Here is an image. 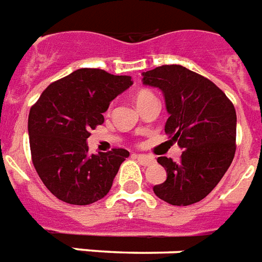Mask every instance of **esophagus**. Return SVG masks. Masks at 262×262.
Here are the masks:
<instances>
[{
	"mask_svg": "<svg viewBox=\"0 0 262 262\" xmlns=\"http://www.w3.org/2000/svg\"><path fill=\"white\" fill-rule=\"evenodd\" d=\"M135 158H137L139 162H141L143 166H147V165H151L154 162V158L152 157L144 156V154H135Z\"/></svg>",
	"mask_w": 262,
	"mask_h": 262,
	"instance_id": "1",
	"label": "esophagus"
}]
</instances>
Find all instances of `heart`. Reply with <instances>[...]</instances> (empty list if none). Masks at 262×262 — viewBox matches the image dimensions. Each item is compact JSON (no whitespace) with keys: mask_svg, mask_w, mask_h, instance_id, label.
<instances>
[{"mask_svg":"<svg viewBox=\"0 0 262 262\" xmlns=\"http://www.w3.org/2000/svg\"><path fill=\"white\" fill-rule=\"evenodd\" d=\"M154 98H156V96L152 95L150 91H139L137 95H135V102H137V105H141L143 102L154 100Z\"/></svg>","mask_w":262,"mask_h":262,"instance_id":"b5f03b06","label":"heart"}]
</instances>
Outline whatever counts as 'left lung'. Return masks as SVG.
Listing matches in <instances>:
<instances>
[{
    "label": "left lung",
    "mask_w": 262,
    "mask_h": 262,
    "mask_svg": "<svg viewBox=\"0 0 262 262\" xmlns=\"http://www.w3.org/2000/svg\"><path fill=\"white\" fill-rule=\"evenodd\" d=\"M142 75L144 85L164 93L169 114L165 133L184 148L179 162L157 160L166 180L152 190L171 206H190L216 187L233 162L235 108L212 81L180 64H164Z\"/></svg>",
    "instance_id": "left-lung-1"
}]
</instances>
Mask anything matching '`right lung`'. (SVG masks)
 I'll use <instances>...</instances> for the list:
<instances>
[{
    "instance_id": "obj_1",
    "label": "right lung",
    "mask_w": 262,
    "mask_h": 262,
    "mask_svg": "<svg viewBox=\"0 0 262 262\" xmlns=\"http://www.w3.org/2000/svg\"><path fill=\"white\" fill-rule=\"evenodd\" d=\"M133 85L129 75L78 69L48 85L29 111L33 166L47 189L69 204L86 206L110 192L124 148L89 154L91 129L104 123L111 101Z\"/></svg>"
}]
</instances>
